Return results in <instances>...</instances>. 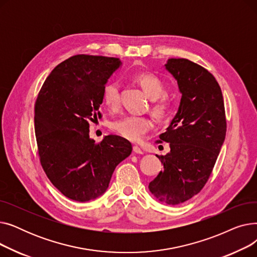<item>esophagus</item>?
I'll list each match as a JSON object with an SVG mask.
<instances>
[{"label":"esophagus","instance_id":"1","mask_svg":"<svg viewBox=\"0 0 257 257\" xmlns=\"http://www.w3.org/2000/svg\"><path fill=\"white\" fill-rule=\"evenodd\" d=\"M133 152L137 153V154H143V150L139 146H133Z\"/></svg>","mask_w":257,"mask_h":257}]
</instances>
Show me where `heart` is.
Segmentation results:
<instances>
[{"instance_id":"b5f03b06","label":"heart","mask_w":257,"mask_h":257,"mask_svg":"<svg viewBox=\"0 0 257 257\" xmlns=\"http://www.w3.org/2000/svg\"><path fill=\"white\" fill-rule=\"evenodd\" d=\"M133 79L142 86L148 97L155 100L153 104L154 115L159 119L166 118L171 112L172 102L169 98L164 96L166 86L163 80L152 73L146 72L134 75ZM103 101L111 109H116L118 107L119 85L117 82H111L105 86L103 90ZM111 128L121 138L130 142H140L145 134L152 128V120L147 116L126 115L113 120Z\"/></svg>"}]
</instances>
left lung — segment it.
<instances>
[{
    "label": "left lung",
    "instance_id": "obj_1",
    "mask_svg": "<svg viewBox=\"0 0 257 257\" xmlns=\"http://www.w3.org/2000/svg\"><path fill=\"white\" fill-rule=\"evenodd\" d=\"M166 70L177 81L181 100L176 115L159 142L170 143L167 155H156L164 171L149 183L160 202L177 205L197 195L207 182L226 136L221 87L203 66L171 58Z\"/></svg>",
    "mask_w": 257,
    "mask_h": 257
}]
</instances>
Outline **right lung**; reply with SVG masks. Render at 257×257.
Wrapping results in <instances>:
<instances>
[{
	"instance_id": "right-lung-1",
	"label": "right lung",
	"mask_w": 257,
	"mask_h": 257,
	"mask_svg": "<svg viewBox=\"0 0 257 257\" xmlns=\"http://www.w3.org/2000/svg\"><path fill=\"white\" fill-rule=\"evenodd\" d=\"M121 65L118 58L75 55L48 76L35 102V134L40 164L57 190L71 200L102 196L116 166L132 146L118 136L100 143L89 138V120L101 117L103 90Z\"/></svg>"
}]
</instances>
